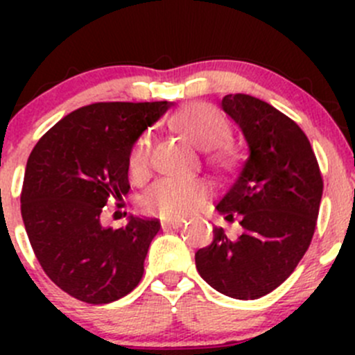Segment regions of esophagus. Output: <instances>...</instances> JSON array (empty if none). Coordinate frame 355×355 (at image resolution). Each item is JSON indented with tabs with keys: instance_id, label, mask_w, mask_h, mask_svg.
<instances>
[{
	"instance_id": "1",
	"label": "esophagus",
	"mask_w": 355,
	"mask_h": 355,
	"mask_svg": "<svg viewBox=\"0 0 355 355\" xmlns=\"http://www.w3.org/2000/svg\"><path fill=\"white\" fill-rule=\"evenodd\" d=\"M185 223V220H180V218H173V220H163L161 221V227L163 228H178Z\"/></svg>"
}]
</instances>
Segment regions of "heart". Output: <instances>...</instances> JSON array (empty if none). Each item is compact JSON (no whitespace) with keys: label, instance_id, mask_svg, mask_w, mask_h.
<instances>
[{"label":"heart","instance_id":"1","mask_svg":"<svg viewBox=\"0 0 355 355\" xmlns=\"http://www.w3.org/2000/svg\"><path fill=\"white\" fill-rule=\"evenodd\" d=\"M171 127L200 149L216 148L227 139L228 125L220 111L207 103H192L173 114ZM153 141L149 134L135 139L128 151V173L134 180H144L151 168ZM218 161H228L225 149L214 153ZM207 198V185L199 178H161L142 196L146 213L161 218H182L194 213Z\"/></svg>","mask_w":355,"mask_h":355}]
</instances>
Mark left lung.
<instances>
[{
	"mask_svg": "<svg viewBox=\"0 0 355 355\" xmlns=\"http://www.w3.org/2000/svg\"><path fill=\"white\" fill-rule=\"evenodd\" d=\"M225 113L241 127L247 157L216 209L241 216L244 234L232 241L214 228L196 252L199 275L220 293L252 300L280 287L309 249L323 196L309 139L287 114L249 94H228Z\"/></svg>",
	"mask_w": 355,
	"mask_h": 355,
	"instance_id": "left-lung-1",
	"label": "left lung"
}]
</instances>
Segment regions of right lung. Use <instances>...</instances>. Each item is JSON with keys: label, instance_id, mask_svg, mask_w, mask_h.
I'll return each instance as SVG.
<instances>
[{"label": "right lung", "instance_id": "obj_1", "mask_svg": "<svg viewBox=\"0 0 355 355\" xmlns=\"http://www.w3.org/2000/svg\"><path fill=\"white\" fill-rule=\"evenodd\" d=\"M173 103H94L63 116L32 149L22 220L44 273L87 304H108L139 285L161 225L130 216L106 228V202L128 194V151ZM123 206V202H116Z\"/></svg>", "mask_w": 355, "mask_h": 355}]
</instances>
